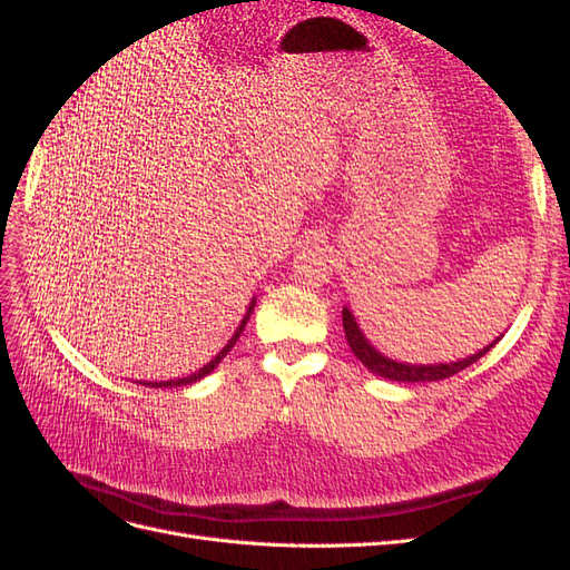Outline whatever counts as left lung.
<instances>
[{"instance_id":"left-lung-1","label":"left lung","mask_w":570,"mask_h":570,"mask_svg":"<svg viewBox=\"0 0 570 570\" xmlns=\"http://www.w3.org/2000/svg\"><path fill=\"white\" fill-rule=\"evenodd\" d=\"M342 325H344V337H347L350 347H352L354 356L361 361V364H364L371 373L387 377V381H396V383L442 381V377H450V375L463 371L465 366L475 364L480 356H485L494 347V344L504 337V335H499L488 344V347H482L475 354L456 358V361H444V364H406V361L390 358L381 350L373 347L371 340L364 335L361 325L356 323L350 306H342Z\"/></svg>"}]
</instances>
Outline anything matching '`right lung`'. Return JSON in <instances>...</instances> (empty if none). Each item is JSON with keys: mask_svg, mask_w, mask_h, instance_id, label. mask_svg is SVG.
<instances>
[{"mask_svg": "<svg viewBox=\"0 0 570 570\" xmlns=\"http://www.w3.org/2000/svg\"><path fill=\"white\" fill-rule=\"evenodd\" d=\"M254 304H256V297H252V302H249V306H247V314H245V318L243 321H239V325H237V331L233 333V337L228 340V344H226V347H223L212 361H209V364H206V366H202L197 373H189V375H185V377H176V381H140V385H147V387H183V385H193V383H197V381H202V377L204 375H209L218 364H220V361L223 358H226V354L235 347V342L239 340V335H243V331H245V325H247V321H249V316H252V312H254Z\"/></svg>", "mask_w": 570, "mask_h": 570, "instance_id": "1", "label": "right lung"}]
</instances>
